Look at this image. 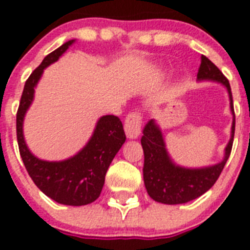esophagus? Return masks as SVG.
I'll use <instances>...</instances> for the list:
<instances>
[{"instance_id":"obj_1","label":"esophagus","mask_w":250,"mask_h":250,"mask_svg":"<svg viewBox=\"0 0 250 250\" xmlns=\"http://www.w3.org/2000/svg\"><path fill=\"white\" fill-rule=\"evenodd\" d=\"M124 129L129 139H136L141 130V114L139 111H132L125 119Z\"/></svg>"}]
</instances>
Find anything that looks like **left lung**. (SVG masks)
I'll use <instances>...</instances> for the list:
<instances>
[{"label": "left lung", "mask_w": 250, "mask_h": 250, "mask_svg": "<svg viewBox=\"0 0 250 250\" xmlns=\"http://www.w3.org/2000/svg\"><path fill=\"white\" fill-rule=\"evenodd\" d=\"M198 80H211L222 83L229 92L230 109L233 112L231 138L225 147V156L219 164L203 169H185L173 164L165 149L164 139L154 120H149L143 130L141 145L144 150V184L151 199L163 204H183L199 198L207 193L218 180L224 165L230 155L235 131L233 96L228 79L223 75L207 56L202 55L198 70Z\"/></svg>", "instance_id": "left-lung-1"}]
</instances>
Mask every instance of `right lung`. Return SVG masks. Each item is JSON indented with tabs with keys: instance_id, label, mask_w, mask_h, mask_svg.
<instances>
[{
	"instance_id": "obj_1",
	"label": "right lung",
	"mask_w": 250,
	"mask_h": 250,
	"mask_svg": "<svg viewBox=\"0 0 250 250\" xmlns=\"http://www.w3.org/2000/svg\"><path fill=\"white\" fill-rule=\"evenodd\" d=\"M72 42L74 40L48 54L26 80L16 115V132L20 155L36 187L60 204L80 207L95 202L100 196L106 171L116 152L126 140L120 119L114 115L103 116L86 146L75 156L63 161H43L37 159L27 149L22 134V123L34 100L37 81L45 67L57 61Z\"/></svg>"
}]
</instances>
